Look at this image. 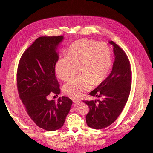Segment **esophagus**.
Masks as SVG:
<instances>
[{
  "instance_id": "esophagus-1",
  "label": "esophagus",
  "mask_w": 153,
  "mask_h": 153,
  "mask_svg": "<svg viewBox=\"0 0 153 153\" xmlns=\"http://www.w3.org/2000/svg\"><path fill=\"white\" fill-rule=\"evenodd\" d=\"M72 100H73L74 103H76V102H79V101H80V100H78L77 99H74V98H73V99H72Z\"/></svg>"
}]
</instances>
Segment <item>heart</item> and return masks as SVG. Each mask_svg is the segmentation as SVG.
Listing matches in <instances>:
<instances>
[{"label": "heart", "instance_id": "obj_1", "mask_svg": "<svg viewBox=\"0 0 153 153\" xmlns=\"http://www.w3.org/2000/svg\"><path fill=\"white\" fill-rule=\"evenodd\" d=\"M111 66V51L107 44L91 39H80L69 47L67 56L57 60L55 71L60 79L68 81L75 76L79 68L80 74L63 87L65 94L77 98L90 90L93 84L96 85L103 82Z\"/></svg>", "mask_w": 153, "mask_h": 153}]
</instances>
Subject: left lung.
Listing matches in <instances>:
<instances>
[{"mask_svg": "<svg viewBox=\"0 0 153 153\" xmlns=\"http://www.w3.org/2000/svg\"><path fill=\"white\" fill-rule=\"evenodd\" d=\"M115 59L112 71L90 95L99 99L83 100L90 108L86 124L94 129H103L111 125L122 113L131 87V68L125 52L113 41Z\"/></svg>", "mask_w": 153, "mask_h": 153, "instance_id": "8db88e82", "label": "left lung"}]
</instances>
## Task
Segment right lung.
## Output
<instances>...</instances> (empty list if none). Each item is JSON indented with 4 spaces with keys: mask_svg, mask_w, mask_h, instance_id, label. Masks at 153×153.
Returning <instances> with one entry per match:
<instances>
[{
    "mask_svg": "<svg viewBox=\"0 0 153 153\" xmlns=\"http://www.w3.org/2000/svg\"><path fill=\"white\" fill-rule=\"evenodd\" d=\"M63 37H40L22 55L17 71V86L20 100L32 120L48 131L61 128L68 114L72 100L59 97L57 102L47 97L60 94L55 67L56 52Z\"/></svg>",
    "mask_w": 153,
    "mask_h": 153,
    "instance_id": "right-lung-1",
    "label": "right lung"
}]
</instances>
